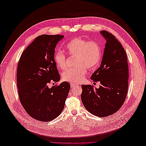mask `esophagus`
I'll use <instances>...</instances> for the list:
<instances>
[{
	"mask_svg": "<svg viewBox=\"0 0 146 146\" xmlns=\"http://www.w3.org/2000/svg\"><path fill=\"white\" fill-rule=\"evenodd\" d=\"M75 86H76V85H75V84H73V83H71V88H75Z\"/></svg>",
	"mask_w": 146,
	"mask_h": 146,
	"instance_id": "esophagus-1",
	"label": "esophagus"
}]
</instances>
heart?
<instances>
[{"instance_id": "1", "label": "heart", "mask_w": 146, "mask_h": 146, "mask_svg": "<svg viewBox=\"0 0 146 146\" xmlns=\"http://www.w3.org/2000/svg\"><path fill=\"white\" fill-rule=\"evenodd\" d=\"M70 56H76L75 68L65 70L62 74L64 81L78 84L83 81L86 68L94 70L100 63L102 49L95 41H87L81 38H75L66 46ZM54 61L57 67L64 70L66 67V57L63 52L57 51L54 55Z\"/></svg>"}]
</instances>
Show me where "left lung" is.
Masks as SVG:
<instances>
[{
	"instance_id": "obj_1",
	"label": "left lung",
	"mask_w": 146,
	"mask_h": 146,
	"mask_svg": "<svg viewBox=\"0 0 146 146\" xmlns=\"http://www.w3.org/2000/svg\"><path fill=\"white\" fill-rule=\"evenodd\" d=\"M106 41L100 66L92 74L99 88L82 85L81 98L85 108L94 115L104 117L115 113L125 100L128 90L127 57L123 46L113 35L100 31Z\"/></svg>"
}]
</instances>
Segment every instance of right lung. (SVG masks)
Returning <instances> with one entry per match:
<instances>
[{"label": "right lung", "mask_w": 146, "mask_h": 146, "mask_svg": "<svg viewBox=\"0 0 146 146\" xmlns=\"http://www.w3.org/2000/svg\"><path fill=\"white\" fill-rule=\"evenodd\" d=\"M64 36L41 35L34 40L21 54L17 65V85L21 104L36 120L49 122L60 115L70 89L63 82L49 88L60 76L54 61L56 44Z\"/></svg>", "instance_id": "add662e5"}]
</instances>
